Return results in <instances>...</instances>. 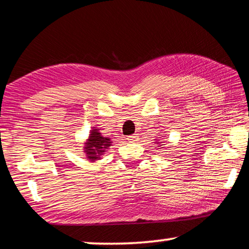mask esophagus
I'll use <instances>...</instances> for the list:
<instances>
[{
    "label": "esophagus",
    "mask_w": 249,
    "mask_h": 249,
    "mask_svg": "<svg viewBox=\"0 0 249 249\" xmlns=\"http://www.w3.org/2000/svg\"><path fill=\"white\" fill-rule=\"evenodd\" d=\"M127 140L130 142H135L138 141V135L137 134H134V135H130V136L127 137Z\"/></svg>",
    "instance_id": "esophagus-1"
}]
</instances>
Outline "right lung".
<instances>
[{
  "label": "right lung",
  "mask_w": 249,
  "mask_h": 249,
  "mask_svg": "<svg viewBox=\"0 0 249 249\" xmlns=\"http://www.w3.org/2000/svg\"><path fill=\"white\" fill-rule=\"evenodd\" d=\"M111 144L112 142L109 138L103 137L99 132V128L93 127L90 132L89 138L87 140L86 146H84V153L90 161H95L101 158V156L104 155Z\"/></svg>",
  "instance_id": "1"
}]
</instances>
